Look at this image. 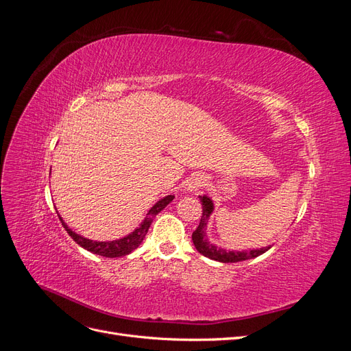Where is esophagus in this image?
Here are the masks:
<instances>
[{"label": "esophagus", "instance_id": "esophagus-1", "mask_svg": "<svg viewBox=\"0 0 351 351\" xmlns=\"http://www.w3.org/2000/svg\"><path fill=\"white\" fill-rule=\"evenodd\" d=\"M206 183V178L202 174H192L186 180V190L189 193H195L199 189H202Z\"/></svg>", "mask_w": 351, "mask_h": 351}]
</instances>
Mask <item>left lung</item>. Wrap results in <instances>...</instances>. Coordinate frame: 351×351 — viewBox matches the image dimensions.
<instances>
[{
  "instance_id": "8db88e82",
  "label": "left lung",
  "mask_w": 351,
  "mask_h": 351,
  "mask_svg": "<svg viewBox=\"0 0 351 351\" xmlns=\"http://www.w3.org/2000/svg\"><path fill=\"white\" fill-rule=\"evenodd\" d=\"M202 202V218L199 222V227L193 231L192 240L196 250L204 254V256L212 259V261H218L222 263H232V262H241V261H247L258 258L259 254L265 253L267 250L271 249V246L267 247H261V249H250V250H227L215 246L214 243H210L206 236V228H208V219L210 217L212 212H214V202L206 195L199 196Z\"/></svg>"
}]
</instances>
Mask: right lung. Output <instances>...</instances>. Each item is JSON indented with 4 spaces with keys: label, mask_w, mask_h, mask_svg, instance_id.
<instances>
[{
    "label": "right lung",
    "mask_w": 351,
    "mask_h": 351,
    "mask_svg": "<svg viewBox=\"0 0 351 351\" xmlns=\"http://www.w3.org/2000/svg\"><path fill=\"white\" fill-rule=\"evenodd\" d=\"M173 199H174V195H168L162 199H159L156 204L149 209V212H147L146 218L143 219V222L139 227H137L133 232H130V234H127L125 237H121L119 240H112V241H95V240L84 239V237L79 236L77 232H74L66 224V222L62 221V218L60 215H58V218L61 221L62 227H64L66 231L69 232V236L83 249H86L95 254H99V256H105V258H120V256H125V254H129L134 249L139 247V244L143 241L155 215L159 214V212H161Z\"/></svg>",
    "instance_id": "right-lung-1"
}]
</instances>
